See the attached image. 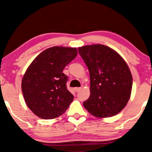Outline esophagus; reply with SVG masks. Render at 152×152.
Instances as JSON below:
<instances>
[{"instance_id": "esophagus-1", "label": "esophagus", "mask_w": 152, "mask_h": 152, "mask_svg": "<svg viewBox=\"0 0 152 152\" xmlns=\"http://www.w3.org/2000/svg\"><path fill=\"white\" fill-rule=\"evenodd\" d=\"M74 90H75V91H76V92H78V91H79L80 90H81V88H79V87H76V88H74Z\"/></svg>"}]
</instances>
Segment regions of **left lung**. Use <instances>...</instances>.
Segmentation results:
<instances>
[{"mask_svg":"<svg viewBox=\"0 0 152 152\" xmlns=\"http://www.w3.org/2000/svg\"><path fill=\"white\" fill-rule=\"evenodd\" d=\"M90 75L89 98L83 102L96 117H111L126 105L132 88L129 68L121 56L102 44L78 48Z\"/></svg>","mask_w":152,"mask_h":152,"instance_id":"8db88e82","label":"left lung"}]
</instances>
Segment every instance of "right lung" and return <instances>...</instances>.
Listing matches in <instances>:
<instances>
[{
  "label": "right lung",
  "instance_id": "add662e5",
  "mask_svg": "<svg viewBox=\"0 0 152 152\" xmlns=\"http://www.w3.org/2000/svg\"><path fill=\"white\" fill-rule=\"evenodd\" d=\"M77 56L76 48L53 46L33 61L22 79L28 107L38 117L52 119L64 114L74 99L63 70Z\"/></svg>",
  "mask_w": 152,
  "mask_h": 152
}]
</instances>
